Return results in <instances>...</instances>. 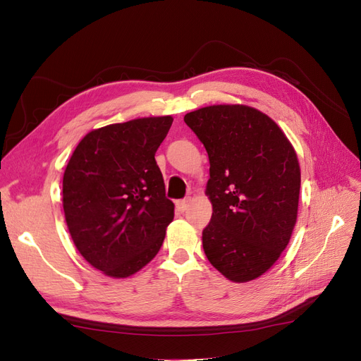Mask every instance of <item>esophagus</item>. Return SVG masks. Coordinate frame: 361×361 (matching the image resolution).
I'll return each mask as SVG.
<instances>
[{
    "instance_id": "1",
    "label": "esophagus",
    "mask_w": 361,
    "mask_h": 361,
    "mask_svg": "<svg viewBox=\"0 0 361 361\" xmlns=\"http://www.w3.org/2000/svg\"><path fill=\"white\" fill-rule=\"evenodd\" d=\"M190 202H192V197H187V199H183V200H180V202L177 203V205H178V208H180L181 211H185L187 208H189Z\"/></svg>"
}]
</instances>
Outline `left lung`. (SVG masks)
I'll return each instance as SVG.
<instances>
[{"instance_id": "left-lung-1", "label": "left lung", "mask_w": 361, "mask_h": 361, "mask_svg": "<svg viewBox=\"0 0 361 361\" xmlns=\"http://www.w3.org/2000/svg\"><path fill=\"white\" fill-rule=\"evenodd\" d=\"M209 158L202 233L208 261L234 283L269 271L286 249L298 216L301 168L279 125L246 104H214L184 116Z\"/></svg>"}]
</instances>
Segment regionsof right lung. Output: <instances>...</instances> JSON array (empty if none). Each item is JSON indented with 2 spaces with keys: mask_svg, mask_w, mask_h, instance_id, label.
I'll return each mask as SVG.
<instances>
[{
  "mask_svg": "<svg viewBox=\"0 0 361 361\" xmlns=\"http://www.w3.org/2000/svg\"><path fill=\"white\" fill-rule=\"evenodd\" d=\"M172 116L137 118L90 131L63 174V211L84 259L114 279L147 265L174 219L154 153Z\"/></svg>",
  "mask_w": 361,
  "mask_h": 361,
  "instance_id": "right-lung-1",
  "label": "right lung"
}]
</instances>
